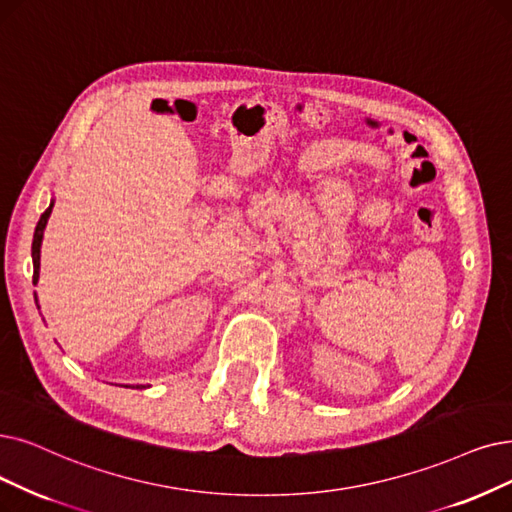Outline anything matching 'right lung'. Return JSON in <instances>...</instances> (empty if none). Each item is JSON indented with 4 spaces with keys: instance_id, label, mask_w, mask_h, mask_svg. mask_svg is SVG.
I'll return each mask as SVG.
<instances>
[{
    "instance_id": "obj_1",
    "label": "right lung",
    "mask_w": 512,
    "mask_h": 512,
    "mask_svg": "<svg viewBox=\"0 0 512 512\" xmlns=\"http://www.w3.org/2000/svg\"><path fill=\"white\" fill-rule=\"evenodd\" d=\"M52 208H54V203H50V208L42 214V218H39L37 227H35V233H33V245H31V256H33V285H35L37 279H39V250H42L44 229H46L48 218H50V214H52ZM37 309H39V304H37Z\"/></svg>"
}]
</instances>
